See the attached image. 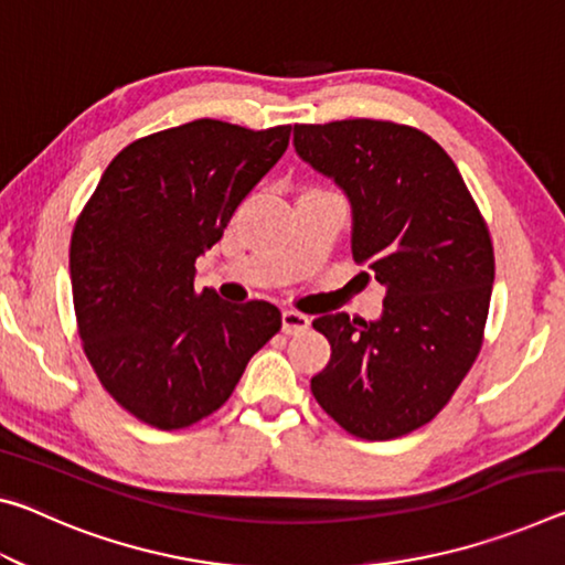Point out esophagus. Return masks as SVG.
<instances>
[{"label":"esophagus","instance_id":"1","mask_svg":"<svg viewBox=\"0 0 565 565\" xmlns=\"http://www.w3.org/2000/svg\"><path fill=\"white\" fill-rule=\"evenodd\" d=\"M281 329L286 331V334H299V331L309 329V317L299 315V311H294V309H284L281 311Z\"/></svg>","mask_w":565,"mask_h":565}]
</instances>
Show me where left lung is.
I'll return each instance as SVG.
<instances>
[{
    "mask_svg": "<svg viewBox=\"0 0 565 565\" xmlns=\"http://www.w3.org/2000/svg\"><path fill=\"white\" fill-rule=\"evenodd\" d=\"M294 150L352 205V256L387 291L380 319L321 315L331 360L311 377L329 417L362 440L429 423L476 362L495 262L452 158L384 120L294 125Z\"/></svg>",
    "mask_w": 565,
    "mask_h": 565,
    "instance_id": "1",
    "label": "left lung"
}]
</instances>
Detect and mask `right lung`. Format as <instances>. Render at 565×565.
<instances>
[{"label": "right lung", "instance_id": "1", "mask_svg": "<svg viewBox=\"0 0 565 565\" xmlns=\"http://www.w3.org/2000/svg\"><path fill=\"white\" fill-rule=\"evenodd\" d=\"M291 125L193 120L130 142L79 213L70 281L79 339L130 415L181 429L216 412L276 331L268 301L195 291V258L289 148Z\"/></svg>", "mask_w": 565, "mask_h": 565}]
</instances>
